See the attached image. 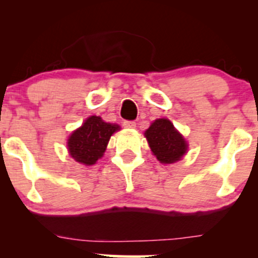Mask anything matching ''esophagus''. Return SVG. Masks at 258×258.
<instances>
[{
  "label": "esophagus",
  "instance_id": "obj_1",
  "mask_svg": "<svg viewBox=\"0 0 258 258\" xmlns=\"http://www.w3.org/2000/svg\"><path fill=\"white\" fill-rule=\"evenodd\" d=\"M123 127L128 130L136 128V122L135 121H125V122H123Z\"/></svg>",
  "mask_w": 258,
  "mask_h": 258
}]
</instances>
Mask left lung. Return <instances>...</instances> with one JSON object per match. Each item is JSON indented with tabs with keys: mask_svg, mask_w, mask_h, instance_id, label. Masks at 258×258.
<instances>
[{
	"mask_svg": "<svg viewBox=\"0 0 258 258\" xmlns=\"http://www.w3.org/2000/svg\"><path fill=\"white\" fill-rule=\"evenodd\" d=\"M144 136L153 154L161 164L179 161L188 150V143L184 137L174 128L173 123L168 119L154 121Z\"/></svg>",
	"mask_w": 258,
	"mask_h": 258,
	"instance_id": "obj_1",
	"label": "left lung"
}]
</instances>
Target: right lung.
<instances>
[{"instance_id":"right-lung-1","label":"right lung","mask_w":258,"mask_h":258,"mask_svg":"<svg viewBox=\"0 0 258 258\" xmlns=\"http://www.w3.org/2000/svg\"><path fill=\"white\" fill-rule=\"evenodd\" d=\"M119 130L120 126L116 123L105 122L96 115L90 116L68 139L70 156L86 166L94 165L104 154L112 133Z\"/></svg>"}]
</instances>
